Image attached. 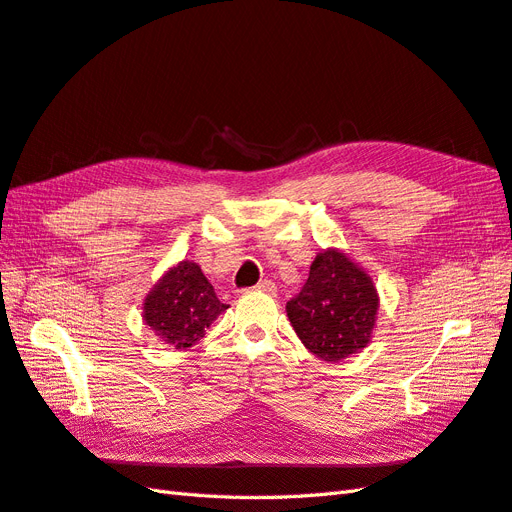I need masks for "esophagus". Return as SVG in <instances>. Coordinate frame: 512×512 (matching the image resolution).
<instances>
[{"mask_svg": "<svg viewBox=\"0 0 512 512\" xmlns=\"http://www.w3.org/2000/svg\"><path fill=\"white\" fill-rule=\"evenodd\" d=\"M255 290L266 292V294H274V292H277V285H274L272 281H259Z\"/></svg>", "mask_w": 512, "mask_h": 512, "instance_id": "esophagus-1", "label": "esophagus"}]
</instances>
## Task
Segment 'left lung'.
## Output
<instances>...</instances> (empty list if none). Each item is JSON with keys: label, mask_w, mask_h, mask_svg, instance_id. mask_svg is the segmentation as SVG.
<instances>
[{"label": "left lung", "mask_w": 512, "mask_h": 512, "mask_svg": "<svg viewBox=\"0 0 512 512\" xmlns=\"http://www.w3.org/2000/svg\"><path fill=\"white\" fill-rule=\"evenodd\" d=\"M285 309L309 352L337 363L370 344L378 294L368 272L346 253L326 248L313 259L307 283Z\"/></svg>", "instance_id": "obj_1"}]
</instances>
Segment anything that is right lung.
<instances>
[{"instance_id":"1","label":"right lung","mask_w":512,"mask_h":512,"mask_svg":"<svg viewBox=\"0 0 512 512\" xmlns=\"http://www.w3.org/2000/svg\"><path fill=\"white\" fill-rule=\"evenodd\" d=\"M229 305L220 303L212 283L194 261H179L144 298V324L160 342L186 350L205 337V329Z\"/></svg>"}]
</instances>
